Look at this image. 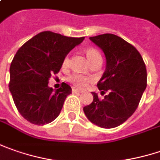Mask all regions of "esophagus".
<instances>
[{
	"instance_id": "obj_1",
	"label": "esophagus",
	"mask_w": 160,
	"mask_h": 160,
	"mask_svg": "<svg viewBox=\"0 0 160 160\" xmlns=\"http://www.w3.org/2000/svg\"><path fill=\"white\" fill-rule=\"evenodd\" d=\"M72 92H73V93H81L82 91H81L80 89H78V88H72Z\"/></svg>"
}]
</instances>
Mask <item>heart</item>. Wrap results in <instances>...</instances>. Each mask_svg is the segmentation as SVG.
Wrapping results in <instances>:
<instances>
[{
	"label": "heart",
	"mask_w": 160,
	"mask_h": 160,
	"mask_svg": "<svg viewBox=\"0 0 160 160\" xmlns=\"http://www.w3.org/2000/svg\"><path fill=\"white\" fill-rule=\"evenodd\" d=\"M87 56L88 58V60H89V62L93 61V60L96 59V58H99V57H101L100 53L98 52V51L96 50V49H94V48H89V49L88 50ZM68 64H69V57L66 56V57L63 59V61H62V66L66 67L68 66ZM68 80H70L74 86H76V87L78 88H84L87 85L88 82V77L84 76V75H81V74H78V73L72 74V75L69 77Z\"/></svg>",
	"instance_id": "b5f03b06"
}]
</instances>
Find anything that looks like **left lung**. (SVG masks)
Returning a JSON list of instances; mask_svg holds the SVG:
<instances>
[{
  "label": "left lung",
  "instance_id": "1",
  "mask_svg": "<svg viewBox=\"0 0 160 160\" xmlns=\"http://www.w3.org/2000/svg\"><path fill=\"white\" fill-rule=\"evenodd\" d=\"M103 51L106 71L98 88L101 95L92 92L93 101L83 108L92 123L101 128H115L135 112L147 86V71L142 57L134 46L113 34L89 38Z\"/></svg>",
  "mask_w": 160,
  "mask_h": 160
}]
</instances>
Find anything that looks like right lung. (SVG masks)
Here are the masks:
<instances>
[{
    "instance_id": "right-lung-1",
    "label": "right lung",
    "mask_w": 160,
    "mask_h": 160,
    "mask_svg": "<svg viewBox=\"0 0 160 160\" xmlns=\"http://www.w3.org/2000/svg\"><path fill=\"white\" fill-rule=\"evenodd\" d=\"M82 38H68L41 32L16 52L10 68V91L19 114L27 121L44 125L57 118L72 88L62 83L59 89L48 86L66 55L82 43Z\"/></svg>"
}]
</instances>
